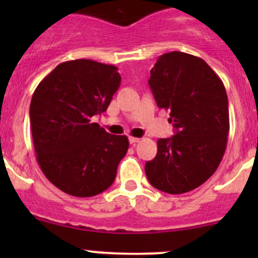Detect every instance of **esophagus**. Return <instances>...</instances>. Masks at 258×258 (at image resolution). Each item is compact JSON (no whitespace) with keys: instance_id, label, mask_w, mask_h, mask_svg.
<instances>
[{"instance_id":"34e87169","label":"esophagus","mask_w":258,"mask_h":258,"mask_svg":"<svg viewBox=\"0 0 258 258\" xmlns=\"http://www.w3.org/2000/svg\"><path fill=\"white\" fill-rule=\"evenodd\" d=\"M130 144H137V142L141 141V139H139V137H134V136H130Z\"/></svg>"}]
</instances>
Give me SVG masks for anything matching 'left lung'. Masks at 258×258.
Returning <instances> with one entry per match:
<instances>
[{"label": "left lung", "mask_w": 258, "mask_h": 258, "mask_svg": "<svg viewBox=\"0 0 258 258\" xmlns=\"http://www.w3.org/2000/svg\"><path fill=\"white\" fill-rule=\"evenodd\" d=\"M148 85L158 107L170 111L176 135L158 140L146 176L166 194L192 191L215 173L225 155L230 131L225 86L204 59L178 51L158 57Z\"/></svg>", "instance_id": "left-lung-1"}]
</instances>
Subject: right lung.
<instances>
[{
  "mask_svg": "<svg viewBox=\"0 0 258 258\" xmlns=\"http://www.w3.org/2000/svg\"><path fill=\"white\" fill-rule=\"evenodd\" d=\"M117 67L92 59L59 63L35 90L30 121L37 162L43 175L64 194L92 197L116 178L128 150L127 136H116L96 122L119 85Z\"/></svg>",
  "mask_w": 258,
  "mask_h": 258,
  "instance_id": "1",
  "label": "right lung"
}]
</instances>
